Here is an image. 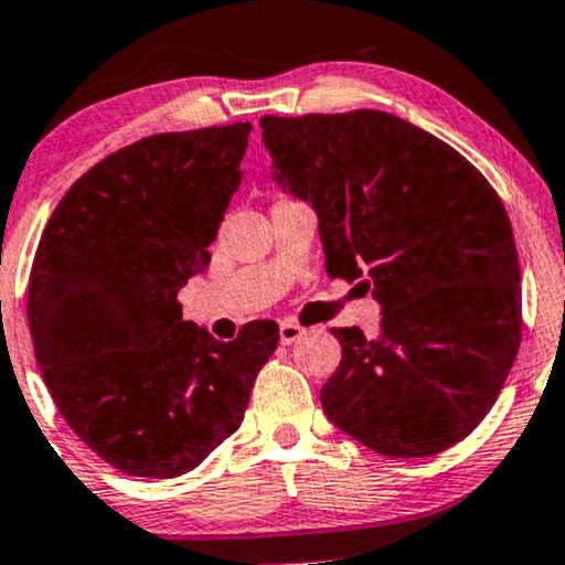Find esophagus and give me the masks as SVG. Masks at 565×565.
Segmentation results:
<instances>
[{"label":"esophagus","instance_id":"34e87169","mask_svg":"<svg viewBox=\"0 0 565 565\" xmlns=\"http://www.w3.org/2000/svg\"><path fill=\"white\" fill-rule=\"evenodd\" d=\"M302 334H305V329L297 327L295 321H281V323H278V342H281V345H291V342L300 340Z\"/></svg>","mask_w":565,"mask_h":565}]
</instances>
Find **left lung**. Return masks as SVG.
<instances>
[{
  "label": "left lung",
  "instance_id": "obj_1",
  "mask_svg": "<svg viewBox=\"0 0 565 565\" xmlns=\"http://www.w3.org/2000/svg\"><path fill=\"white\" fill-rule=\"evenodd\" d=\"M270 178L313 206L327 274L372 291L374 340L342 345L329 423L385 457H433L494 406L521 345V268L494 188L436 135L385 111L263 116Z\"/></svg>",
  "mask_w": 565,
  "mask_h": 565
}]
</instances>
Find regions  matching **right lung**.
<instances>
[{
	"label": "right lung",
	"instance_id": "add662e5",
	"mask_svg": "<svg viewBox=\"0 0 565 565\" xmlns=\"http://www.w3.org/2000/svg\"><path fill=\"white\" fill-rule=\"evenodd\" d=\"M249 121L164 132L97 161L36 246L29 329L57 412L127 476L174 478L238 430L274 321L220 342L183 319L242 185Z\"/></svg>",
	"mask_w": 565,
	"mask_h": 565
}]
</instances>
